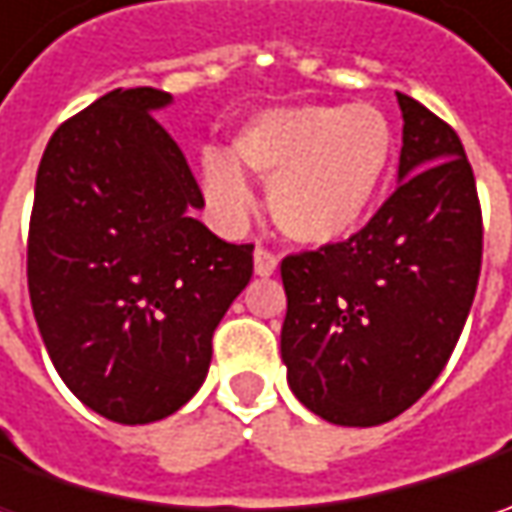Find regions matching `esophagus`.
I'll return each mask as SVG.
<instances>
[{
    "label": "esophagus",
    "mask_w": 512,
    "mask_h": 512,
    "mask_svg": "<svg viewBox=\"0 0 512 512\" xmlns=\"http://www.w3.org/2000/svg\"><path fill=\"white\" fill-rule=\"evenodd\" d=\"M276 267H279V259L270 250H265V247H256V253H253V270H256V276L267 279V276L276 273Z\"/></svg>",
    "instance_id": "34e87169"
}]
</instances>
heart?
Returning a JSON list of instances; mask_svg holds the SVG:
<instances>
[{
  "mask_svg": "<svg viewBox=\"0 0 512 512\" xmlns=\"http://www.w3.org/2000/svg\"><path fill=\"white\" fill-rule=\"evenodd\" d=\"M396 156L390 119L373 105H293L253 116L222 153L202 156V190L233 225L253 213L245 176L267 182V207L287 239L330 247L379 205Z\"/></svg>",
  "mask_w": 512,
  "mask_h": 512,
  "instance_id": "heart-1",
  "label": "heart"
}]
</instances>
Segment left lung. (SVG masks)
<instances>
[{"label":"left lung","instance_id":"8db88e82","mask_svg":"<svg viewBox=\"0 0 512 512\" xmlns=\"http://www.w3.org/2000/svg\"><path fill=\"white\" fill-rule=\"evenodd\" d=\"M402 108L399 187L339 245L282 262L293 396L342 427L384 424L439 379L482 273V207L456 130Z\"/></svg>","mask_w":512,"mask_h":512}]
</instances>
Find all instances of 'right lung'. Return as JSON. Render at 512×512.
I'll use <instances>...</instances> for the list:
<instances>
[{
	"label": "right lung",
	"mask_w": 512,
	"mask_h": 512,
	"mask_svg": "<svg viewBox=\"0 0 512 512\" xmlns=\"http://www.w3.org/2000/svg\"><path fill=\"white\" fill-rule=\"evenodd\" d=\"M173 96L110 90L50 136L28 233L33 316L62 382L93 413L150 424L202 387L213 330L253 276L193 210L205 199L153 113Z\"/></svg>",
	"instance_id": "add662e5"
}]
</instances>
